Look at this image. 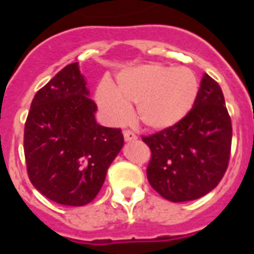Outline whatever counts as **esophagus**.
I'll return each instance as SVG.
<instances>
[{
  "label": "esophagus",
  "instance_id": "obj_1",
  "mask_svg": "<svg viewBox=\"0 0 254 254\" xmlns=\"http://www.w3.org/2000/svg\"><path fill=\"white\" fill-rule=\"evenodd\" d=\"M124 138H125V141H135L137 135L131 130H124Z\"/></svg>",
  "mask_w": 254,
  "mask_h": 254
}]
</instances>
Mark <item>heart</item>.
<instances>
[{
	"instance_id": "1",
	"label": "heart",
	"mask_w": 254,
	"mask_h": 254,
	"mask_svg": "<svg viewBox=\"0 0 254 254\" xmlns=\"http://www.w3.org/2000/svg\"><path fill=\"white\" fill-rule=\"evenodd\" d=\"M199 83L186 67L145 64L127 68L117 77V89L103 83L97 101L113 123L130 117V105H137L141 123L154 129L169 127L181 121L196 100Z\"/></svg>"
}]
</instances>
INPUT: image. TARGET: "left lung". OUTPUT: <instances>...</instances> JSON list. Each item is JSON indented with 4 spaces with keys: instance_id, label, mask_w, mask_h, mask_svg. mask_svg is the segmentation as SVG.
Segmentation results:
<instances>
[{
    "instance_id": "8db88e82",
    "label": "left lung",
    "mask_w": 254,
    "mask_h": 254,
    "mask_svg": "<svg viewBox=\"0 0 254 254\" xmlns=\"http://www.w3.org/2000/svg\"><path fill=\"white\" fill-rule=\"evenodd\" d=\"M151 157L147 181L174 203L212 191L228 169L232 123L220 85L205 73L191 111L171 127L143 135Z\"/></svg>"
}]
</instances>
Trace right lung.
Masks as SVG:
<instances>
[{
  "mask_svg": "<svg viewBox=\"0 0 254 254\" xmlns=\"http://www.w3.org/2000/svg\"><path fill=\"white\" fill-rule=\"evenodd\" d=\"M85 84L77 63L65 65L35 93L23 134L30 182L50 200L73 207L95 199L124 145L121 129L96 123Z\"/></svg>",
  "mask_w": 254,
  "mask_h": 254,
  "instance_id": "add662e5",
  "label": "right lung"
}]
</instances>
